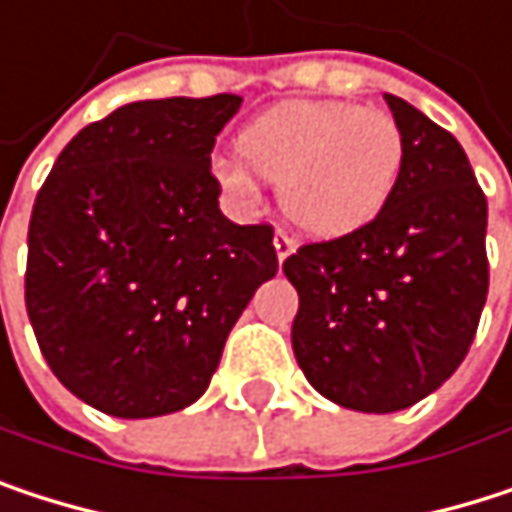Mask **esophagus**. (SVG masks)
I'll return each instance as SVG.
<instances>
[{"label": "esophagus", "mask_w": 512, "mask_h": 512, "mask_svg": "<svg viewBox=\"0 0 512 512\" xmlns=\"http://www.w3.org/2000/svg\"><path fill=\"white\" fill-rule=\"evenodd\" d=\"M274 250H277V259L280 262H286L295 253V241L289 238V232H283V229L274 232Z\"/></svg>", "instance_id": "34e87169"}]
</instances>
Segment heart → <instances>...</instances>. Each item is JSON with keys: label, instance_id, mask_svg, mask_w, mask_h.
I'll return each instance as SVG.
<instances>
[{"label": "heart", "instance_id": "heart-1", "mask_svg": "<svg viewBox=\"0 0 512 512\" xmlns=\"http://www.w3.org/2000/svg\"><path fill=\"white\" fill-rule=\"evenodd\" d=\"M237 160H220L226 190L250 199L256 179L280 184L283 214L307 235L340 238L370 226L402 172V130L384 110L343 101H289L235 136Z\"/></svg>", "mask_w": 512, "mask_h": 512}]
</instances>
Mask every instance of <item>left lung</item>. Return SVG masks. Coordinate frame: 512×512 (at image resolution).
<instances>
[{"instance_id": "obj_1", "label": "left lung", "mask_w": 512, "mask_h": 512, "mask_svg": "<svg viewBox=\"0 0 512 512\" xmlns=\"http://www.w3.org/2000/svg\"><path fill=\"white\" fill-rule=\"evenodd\" d=\"M396 190L364 229L310 241L283 262L298 289L292 349L343 408L387 414L438 390L465 361L489 292L486 196L468 154L396 95Z\"/></svg>"}]
</instances>
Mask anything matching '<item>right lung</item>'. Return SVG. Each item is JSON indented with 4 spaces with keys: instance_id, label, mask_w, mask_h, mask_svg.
Returning a JSON list of instances; mask_svg holds the SVG:
<instances>
[{
    "instance_id": "obj_1",
    "label": "right lung",
    "mask_w": 512,
    "mask_h": 512,
    "mask_svg": "<svg viewBox=\"0 0 512 512\" xmlns=\"http://www.w3.org/2000/svg\"><path fill=\"white\" fill-rule=\"evenodd\" d=\"M238 95L119 107L80 130L35 196L26 313L74 396L113 417L196 402L253 292L274 226L223 217L211 148Z\"/></svg>"
}]
</instances>
